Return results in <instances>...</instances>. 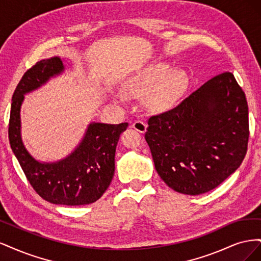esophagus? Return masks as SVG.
I'll list each match as a JSON object with an SVG mask.
<instances>
[{
  "instance_id": "obj_1",
  "label": "esophagus",
  "mask_w": 261,
  "mask_h": 261,
  "mask_svg": "<svg viewBox=\"0 0 261 261\" xmlns=\"http://www.w3.org/2000/svg\"><path fill=\"white\" fill-rule=\"evenodd\" d=\"M132 127L134 129H136L139 133H144L146 130V128H147V125L143 121L137 120V121H135V122L132 124Z\"/></svg>"
}]
</instances>
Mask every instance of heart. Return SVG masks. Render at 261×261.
Listing matches in <instances>:
<instances>
[{
	"label": "heart",
	"instance_id": "obj_1",
	"mask_svg": "<svg viewBox=\"0 0 261 261\" xmlns=\"http://www.w3.org/2000/svg\"><path fill=\"white\" fill-rule=\"evenodd\" d=\"M188 76L184 72H174L164 63H155L138 69L125 84L130 94L144 96L150 93L147 102L150 108L163 110L173 106L184 93Z\"/></svg>",
	"mask_w": 261,
	"mask_h": 261
}]
</instances>
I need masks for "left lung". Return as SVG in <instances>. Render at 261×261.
<instances>
[{"mask_svg":"<svg viewBox=\"0 0 261 261\" xmlns=\"http://www.w3.org/2000/svg\"><path fill=\"white\" fill-rule=\"evenodd\" d=\"M248 138L246 96L231 72L150 116L145 133L158 174L175 192L193 196L216 188L236 171Z\"/></svg>","mask_w":261,"mask_h":261,"instance_id":"obj_1","label":"left lung"}]
</instances>
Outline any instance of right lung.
I'll list each match as a JSON object with an SVG mask.
<instances>
[{
    "label": "right lung",
    "instance_id": "1",
    "mask_svg": "<svg viewBox=\"0 0 261 261\" xmlns=\"http://www.w3.org/2000/svg\"><path fill=\"white\" fill-rule=\"evenodd\" d=\"M58 57L42 60L26 70L12 98L9 139L25 175L44 200L55 204L82 206L97 201L114 175L115 149L127 123H91L75 151L62 161L40 163L31 156L20 138V106L23 94L37 89L50 77L63 72Z\"/></svg>",
    "mask_w": 261,
    "mask_h": 261
}]
</instances>
